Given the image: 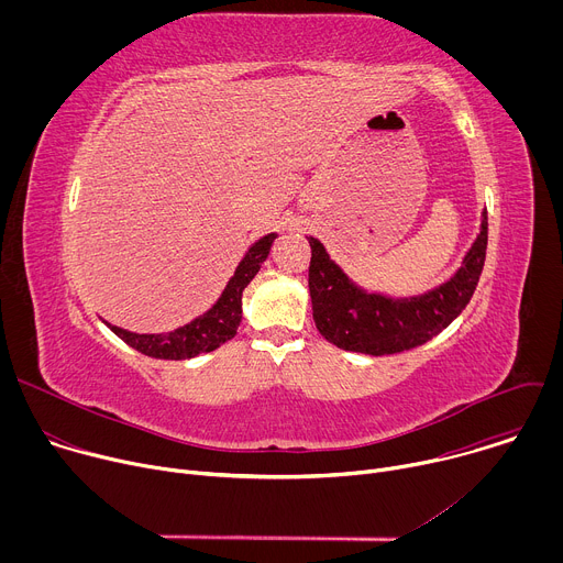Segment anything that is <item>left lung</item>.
I'll list each match as a JSON object with an SVG mask.
<instances>
[{
    "label": "left lung",
    "mask_w": 563,
    "mask_h": 563,
    "mask_svg": "<svg viewBox=\"0 0 563 563\" xmlns=\"http://www.w3.org/2000/svg\"><path fill=\"white\" fill-rule=\"evenodd\" d=\"M311 247L309 296L316 330L347 352L385 356L419 347L443 332L470 302L488 247V211L461 267L439 287L417 296H385L356 285L318 238Z\"/></svg>",
    "instance_id": "left-lung-1"
}]
</instances>
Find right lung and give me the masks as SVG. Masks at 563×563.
Returning <instances> with one entry per match:
<instances>
[{
	"mask_svg": "<svg viewBox=\"0 0 563 563\" xmlns=\"http://www.w3.org/2000/svg\"><path fill=\"white\" fill-rule=\"evenodd\" d=\"M274 240H276V233H267L261 240H256L243 256V261L238 263L233 276L229 278L216 305L207 309L202 316L194 318L191 323L167 334H135V332L115 328L104 320L107 328H111V332L120 336L126 345H131L133 350L151 358L185 361L205 352H213L216 347H220L222 343L235 336L240 320H243V291L252 283V278L258 274L261 265L267 261Z\"/></svg>",
	"mask_w": 563,
	"mask_h": 563,
	"instance_id": "add662e5",
	"label": "right lung"
}]
</instances>
